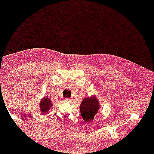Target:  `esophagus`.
Returning <instances> with one entry per match:
<instances>
[{
	"mask_svg": "<svg viewBox=\"0 0 154 154\" xmlns=\"http://www.w3.org/2000/svg\"><path fill=\"white\" fill-rule=\"evenodd\" d=\"M71 100H72V99H71V98H66V99H64V101L68 102V101H71Z\"/></svg>",
	"mask_w": 154,
	"mask_h": 154,
	"instance_id": "esophagus-1",
	"label": "esophagus"
}]
</instances>
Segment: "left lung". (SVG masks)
Returning <instances> with one entry per match:
<instances>
[{
    "instance_id": "1",
    "label": "left lung",
    "mask_w": 154,
    "mask_h": 154,
    "mask_svg": "<svg viewBox=\"0 0 154 154\" xmlns=\"http://www.w3.org/2000/svg\"><path fill=\"white\" fill-rule=\"evenodd\" d=\"M100 108V105L97 98L92 95L90 97H86L80 104L79 109L83 119L86 122L93 120Z\"/></svg>"
}]
</instances>
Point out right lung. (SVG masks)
Instances as JSON below:
<instances>
[{
    "label": "right lung",
    "instance_id": "1",
    "mask_svg": "<svg viewBox=\"0 0 154 154\" xmlns=\"http://www.w3.org/2000/svg\"><path fill=\"white\" fill-rule=\"evenodd\" d=\"M53 103L51 101L49 97H46L42 98L39 103V109H41V113L43 114H46L48 113L49 110L51 109V106H53Z\"/></svg>",
    "mask_w": 154,
    "mask_h": 154
}]
</instances>
